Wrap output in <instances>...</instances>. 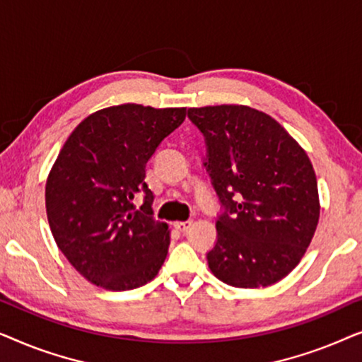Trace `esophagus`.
Returning a JSON list of instances; mask_svg holds the SVG:
<instances>
[{
    "instance_id": "34e87169",
    "label": "esophagus",
    "mask_w": 362,
    "mask_h": 362,
    "mask_svg": "<svg viewBox=\"0 0 362 362\" xmlns=\"http://www.w3.org/2000/svg\"><path fill=\"white\" fill-rule=\"evenodd\" d=\"M191 226H192V221H182V222H176L175 224V227L180 232H187L191 229Z\"/></svg>"
}]
</instances>
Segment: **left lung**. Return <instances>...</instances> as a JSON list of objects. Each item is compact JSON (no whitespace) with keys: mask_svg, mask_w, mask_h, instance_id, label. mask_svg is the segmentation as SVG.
I'll return each instance as SVG.
<instances>
[{"mask_svg":"<svg viewBox=\"0 0 362 362\" xmlns=\"http://www.w3.org/2000/svg\"><path fill=\"white\" fill-rule=\"evenodd\" d=\"M206 141L202 166L221 202L212 274L237 288L269 286L298 265L320 219L303 148L270 115L245 105L189 108Z\"/></svg>","mask_w":362,"mask_h":362,"instance_id":"8db88e82","label":"left lung"}]
</instances>
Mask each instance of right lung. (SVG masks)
I'll use <instances>...</instances> for the list:
<instances>
[{"mask_svg": "<svg viewBox=\"0 0 362 362\" xmlns=\"http://www.w3.org/2000/svg\"><path fill=\"white\" fill-rule=\"evenodd\" d=\"M185 118L186 108L125 103L88 115L64 143L46 182L47 221L66 259L97 286L133 290L160 272L170 230L153 217L145 168Z\"/></svg>", "mask_w": 362, "mask_h": 362, "instance_id": "obj_1", "label": "right lung"}]
</instances>
